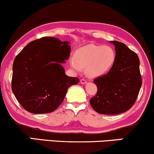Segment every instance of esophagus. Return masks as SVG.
Wrapping results in <instances>:
<instances>
[{"label": "esophagus", "instance_id": "obj_1", "mask_svg": "<svg viewBox=\"0 0 154 154\" xmlns=\"http://www.w3.org/2000/svg\"><path fill=\"white\" fill-rule=\"evenodd\" d=\"M80 83H81V84H85V83H87V81H85V79H81V81H80Z\"/></svg>", "mask_w": 154, "mask_h": 154}]
</instances>
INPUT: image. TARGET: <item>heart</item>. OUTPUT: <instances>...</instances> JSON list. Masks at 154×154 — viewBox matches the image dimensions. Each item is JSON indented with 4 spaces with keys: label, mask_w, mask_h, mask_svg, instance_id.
<instances>
[{
    "label": "heart",
    "mask_w": 154,
    "mask_h": 154,
    "mask_svg": "<svg viewBox=\"0 0 154 154\" xmlns=\"http://www.w3.org/2000/svg\"><path fill=\"white\" fill-rule=\"evenodd\" d=\"M74 59L70 63L75 71L85 69L88 76L97 78L109 72L115 62L116 53L109 46L89 44L75 51Z\"/></svg>",
    "instance_id": "obj_1"
}]
</instances>
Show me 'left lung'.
Listing matches in <instances>:
<instances>
[{
	"mask_svg": "<svg viewBox=\"0 0 154 154\" xmlns=\"http://www.w3.org/2000/svg\"><path fill=\"white\" fill-rule=\"evenodd\" d=\"M115 46L116 59L106 75L94 80L95 96L90 100L95 111L103 115H117L129 110L141 87L139 57L124 43L109 41Z\"/></svg>",
	"mask_w": 154,
	"mask_h": 154,
	"instance_id": "8db88e82",
	"label": "left lung"
}]
</instances>
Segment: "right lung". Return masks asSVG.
I'll use <instances>...</instances> for the list:
<instances>
[{
	"instance_id": "1",
	"label": "right lung",
	"mask_w": 154,
	"mask_h": 154,
	"mask_svg": "<svg viewBox=\"0 0 154 154\" xmlns=\"http://www.w3.org/2000/svg\"><path fill=\"white\" fill-rule=\"evenodd\" d=\"M55 37H46L27 44L13 65L12 91L29 112L45 114L61 105L68 89L79 79L66 75L62 63L69 59L71 46Z\"/></svg>"
}]
</instances>
